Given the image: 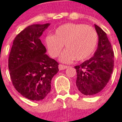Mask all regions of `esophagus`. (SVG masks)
I'll return each instance as SVG.
<instances>
[{"label": "esophagus", "instance_id": "esophagus-1", "mask_svg": "<svg viewBox=\"0 0 122 122\" xmlns=\"http://www.w3.org/2000/svg\"><path fill=\"white\" fill-rule=\"evenodd\" d=\"M68 67H69V66L63 65V64H59V66H58L59 70H64V69H66V68H67Z\"/></svg>", "mask_w": 122, "mask_h": 122}]
</instances>
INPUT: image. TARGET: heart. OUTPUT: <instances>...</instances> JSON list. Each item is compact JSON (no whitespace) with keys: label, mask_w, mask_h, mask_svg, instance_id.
<instances>
[{"label":"heart","mask_w":122,"mask_h":122,"mask_svg":"<svg viewBox=\"0 0 122 122\" xmlns=\"http://www.w3.org/2000/svg\"><path fill=\"white\" fill-rule=\"evenodd\" d=\"M97 33L93 27L81 23H69L59 26L55 35H48L45 42L50 55L58 57L64 45L66 50L60 61L69 63L74 59L82 61L93 53L97 43Z\"/></svg>","instance_id":"obj_1"}]
</instances>
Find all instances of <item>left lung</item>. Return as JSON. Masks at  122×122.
I'll list each match as a JSON object with an SVG mask.
<instances>
[{
    "instance_id": "8db88e82",
    "label": "left lung",
    "mask_w": 122,
    "mask_h": 122,
    "mask_svg": "<svg viewBox=\"0 0 122 122\" xmlns=\"http://www.w3.org/2000/svg\"><path fill=\"white\" fill-rule=\"evenodd\" d=\"M99 37L97 49L94 56L80 65L76 69V86L85 96H94L100 92L110 80L114 64V53L107 34L95 25Z\"/></svg>"
}]
</instances>
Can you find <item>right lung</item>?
Here are the masks:
<instances>
[{"mask_svg":"<svg viewBox=\"0 0 122 122\" xmlns=\"http://www.w3.org/2000/svg\"><path fill=\"white\" fill-rule=\"evenodd\" d=\"M31 25L14 39L9 58V69L15 89L31 101L43 100L51 91L58 63L45 53L40 37L50 25Z\"/></svg>","mask_w":122,"mask_h":122,"instance_id":"obj_1","label":"right lung"}]
</instances>
